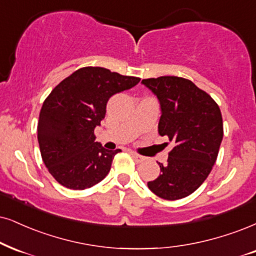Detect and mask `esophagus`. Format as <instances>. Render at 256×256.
I'll return each mask as SVG.
<instances>
[{
	"mask_svg": "<svg viewBox=\"0 0 256 256\" xmlns=\"http://www.w3.org/2000/svg\"><path fill=\"white\" fill-rule=\"evenodd\" d=\"M132 156H133L134 160L136 162H144V160H146V158L142 156H140V154H138V153H132Z\"/></svg>",
	"mask_w": 256,
	"mask_h": 256,
	"instance_id": "esophagus-1",
	"label": "esophagus"
}]
</instances>
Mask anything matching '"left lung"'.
Masks as SVG:
<instances>
[{
  "mask_svg": "<svg viewBox=\"0 0 256 256\" xmlns=\"http://www.w3.org/2000/svg\"><path fill=\"white\" fill-rule=\"evenodd\" d=\"M141 83L159 100V134L176 144L166 165L159 162L162 173L147 182L148 188L167 200L188 197L208 178L218 156L223 138L220 106L185 78L162 76Z\"/></svg>",
  "mask_w": 256,
  "mask_h": 256,
  "instance_id": "8db88e82",
  "label": "left lung"
}]
</instances>
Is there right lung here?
<instances>
[{
	"label": "right lung",
	"instance_id": "1",
	"mask_svg": "<svg viewBox=\"0 0 256 256\" xmlns=\"http://www.w3.org/2000/svg\"><path fill=\"white\" fill-rule=\"evenodd\" d=\"M140 78L86 66L62 80L42 104L38 122L40 153L59 184L84 190L103 180L114 156L94 141V130L106 118L112 94L133 88Z\"/></svg>",
	"mask_w": 256,
	"mask_h": 256
}]
</instances>
